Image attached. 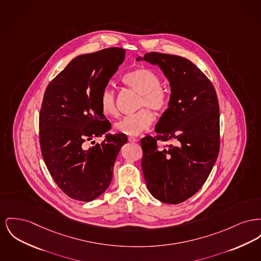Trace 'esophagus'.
<instances>
[{
  "instance_id": "obj_1",
  "label": "esophagus",
  "mask_w": 261,
  "mask_h": 261,
  "mask_svg": "<svg viewBox=\"0 0 261 261\" xmlns=\"http://www.w3.org/2000/svg\"><path fill=\"white\" fill-rule=\"evenodd\" d=\"M128 141L129 142H131V143H135V142H137L138 141V139L135 138V137H128Z\"/></svg>"
}]
</instances>
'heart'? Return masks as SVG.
Returning <instances> with one entry per match:
<instances>
[{"label": "heart", "mask_w": 261, "mask_h": 261, "mask_svg": "<svg viewBox=\"0 0 261 261\" xmlns=\"http://www.w3.org/2000/svg\"><path fill=\"white\" fill-rule=\"evenodd\" d=\"M122 82L130 89L141 94L142 98L139 108H147L155 111H164L169 107V95L161 86V79L147 68H137L123 75ZM99 106L102 113L107 116H116L118 113L116 107L115 92L106 88L100 94ZM152 113L147 109H142L133 115H129L115 124V130L127 136H137L147 130L153 122Z\"/></svg>", "instance_id": "1"}]
</instances>
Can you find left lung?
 <instances>
[{"label":"left lung","mask_w":261,"mask_h":261,"mask_svg":"<svg viewBox=\"0 0 261 261\" xmlns=\"http://www.w3.org/2000/svg\"><path fill=\"white\" fill-rule=\"evenodd\" d=\"M158 65L171 89L169 108L154 127L155 137L141 139L142 169L155 199L178 204L193 196L208 178L220 150V111L214 86L188 59L158 52L137 61ZM174 139L162 148L158 140Z\"/></svg>","instance_id":"left-lung-1"}]
</instances>
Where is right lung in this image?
I'll return each instance as SVG.
<instances>
[{"instance_id":"1","label":"right lung","mask_w":261,"mask_h":261,"mask_svg":"<svg viewBox=\"0 0 261 261\" xmlns=\"http://www.w3.org/2000/svg\"><path fill=\"white\" fill-rule=\"evenodd\" d=\"M124 58L118 47L80 55L47 86L39 114L41 153L54 181L73 199L92 201L108 189L127 143L121 133L107 134L100 144L86 148L111 128L99 97Z\"/></svg>"}]
</instances>
